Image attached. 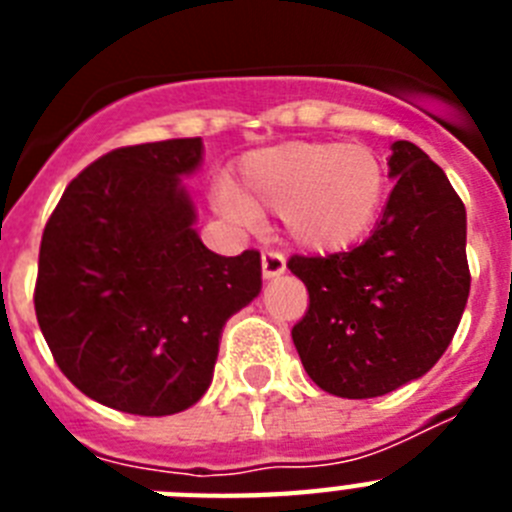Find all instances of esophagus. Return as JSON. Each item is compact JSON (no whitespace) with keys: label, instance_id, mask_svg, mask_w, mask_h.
<instances>
[{"label":"esophagus","instance_id":"34e87169","mask_svg":"<svg viewBox=\"0 0 512 512\" xmlns=\"http://www.w3.org/2000/svg\"><path fill=\"white\" fill-rule=\"evenodd\" d=\"M284 269H287V261H284L282 253L264 251V256H261V274H264V279L279 277V274H284Z\"/></svg>","mask_w":512,"mask_h":512}]
</instances>
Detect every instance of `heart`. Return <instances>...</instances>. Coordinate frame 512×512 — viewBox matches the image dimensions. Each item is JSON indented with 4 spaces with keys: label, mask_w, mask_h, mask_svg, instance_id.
<instances>
[{
    "label": "heart",
    "mask_w": 512,
    "mask_h": 512,
    "mask_svg": "<svg viewBox=\"0 0 512 512\" xmlns=\"http://www.w3.org/2000/svg\"><path fill=\"white\" fill-rule=\"evenodd\" d=\"M384 171L359 143H282L243 156L223 210L241 220L279 215L292 243L307 251H343L372 228Z\"/></svg>",
    "instance_id": "1"
}]
</instances>
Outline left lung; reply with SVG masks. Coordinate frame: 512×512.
<instances>
[{
  "instance_id": "obj_1",
  "label": "left lung",
  "mask_w": 512,
  "mask_h": 512,
  "mask_svg": "<svg viewBox=\"0 0 512 512\" xmlns=\"http://www.w3.org/2000/svg\"><path fill=\"white\" fill-rule=\"evenodd\" d=\"M395 189L374 233L351 251L300 256L287 269L310 295L292 328L305 372L348 400L423 377L454 338L469 297L467 210L415 143H392Z\"/></svg>"
}]
</instances>
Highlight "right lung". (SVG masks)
Masks as SVG:
<instances>
[{
  "instance_id": "obj_1",
  "label": "right lung",
  "mask_w": 512,
  "mask_h": 512,
  "mask_svg": "<svg viewBox=\"0 0 512 512\" xmlns=\"http://www.w3.org/2000/svg\"><path fill=\"white\" fill-rule=\"evenodd\" d=\"M202 138L115 148L76 176L40 241L35 315L76 390L130 415L192 408L220 333L261 292V253L200 241L179 176Z\"/></svg>"
}]
</instances>
